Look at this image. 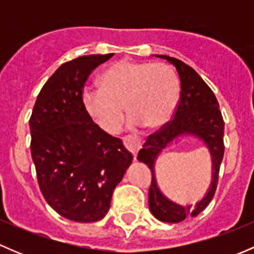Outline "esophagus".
<instances>
[{
    "instance_id": "esophagus-1",
    "label": "esophagus",
    "mask_w": 254,
    "mask_h": 254,
    "mask_svg": "<svg viewBox=\"0 0 254 254\" xmlns=\"http://www.w3.org/2000/svg\"><path fill=\"white\" fill-rule=\"evenodd\" d=\"M123 142H124V146L132 153L134 158L136 160L137 152H139L140 148L142 147V139L141 137L136 136V135H127L123 139Z\"/></svg>"
}]
</instances>
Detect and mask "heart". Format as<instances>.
<instances>
[{
    "instance_id": "b5f03b06",
    "label": "heart",
    "mask_w": 254,
    "mask_h": 254,
    "mask_svg": "<svg viewBox=\"0 0 254 254\" xmlns=\"http://www.w3.org/2000/svg\"><path fill=\"white\" fill-rule=\"evenodd\" d=\"M179 97L175 71L162 64L120 60L99 77V89H86L82 102L87 114L104 131L114 132L123 119L156 129L172 118Z\"/></svg>"
}]
</instances>
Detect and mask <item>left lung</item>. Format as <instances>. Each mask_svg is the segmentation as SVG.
I'll list each match as a JSON object with an SVG mask.
<instances>
[{"label":"left lung","mask_w":254,"mask_h":254,"mask_svg":"<svg viewBox=\"0 0 254 254\" xmlns=\"http://www.w3.org/2000/svg\"><path fill=\"white\" fill-rule=\"evenodd\" d=\"M155 56L165 59L176 67L181 79V98L173 119L147 137L139 151L137 160L146 163L152 173V181L148 189V206L152 215L160 221L177 224L186 217H194L200 214L214 198L219 182L220 165L224 158L225 123L214 92L194 68L171 56ZM182 134H193L203 139L213 157L212 184L207 195L197 203L195 208L182 207L171 202L160 193L155 182V158L163 148Z\"/></svg>","instance_id":"1"}]
</instances>
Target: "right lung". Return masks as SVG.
I'll list each match as a JSON object with an SVG mask.
<instances>
[{
    "instance_id": "add662e5",
    "label": "right lung",
    "mask_w": 254,
    "mask_h": 254,
    "mask_svg": "<svg viewBox=\"0 0 254 254\" xmlns=\"http://www.w3.org/2000/svg\"><path fill=\"white\" fill-rule=\"evenodd\" d=\"M112 56H79L63 64L43 86L29 119L40 191L49 205L71 221L103 219L115 187L132 162L122 140L102 130L82 102L92 71Z\"/></svg>"
}]
</instances>
